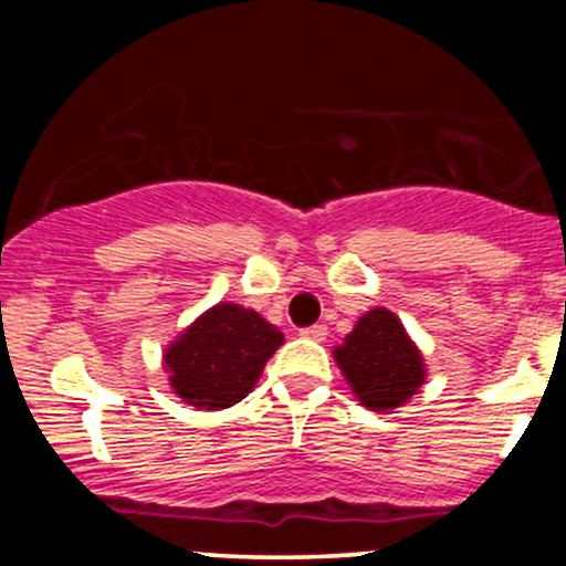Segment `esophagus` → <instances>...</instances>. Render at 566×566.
Returning <instances> with one entry per match:
<instances>
[{
  "label": "esophagus",
  "mask_w": 566,
  "mask_h": 566,
  "mask_svg": "<svg viewBox=\"0 0 566 566\" xmlns=\"http://www.w3.org/2000/svg\"><path fill=\"white\" fill-rule=\"evenodd\" d=\"M303 337H311V340H324L327 337V324H311V327L301 329Z\"/></svg>",
  "instance_id": "esophagus-1"
}]
</instances>
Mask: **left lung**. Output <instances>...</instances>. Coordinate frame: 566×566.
Here are the masks:
<instances>
[{
    "label": "left lung",
    "instance_id": "1",
    "mask_svg": "<svg viewBox=\"0 0 566 566\" xmlns=\"http://www.w3.org/2000/svg\"><path fill=\"white\" fill-rule=\"evenodd\" d=\"M335 359L361 405L386 412L423 386L426 365L391 311L373 308L356 322Z\"/></svg>",
    "mask_w": 566,
    "mask_h": 566
}]
</instances>
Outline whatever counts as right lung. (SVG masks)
<instances>
[{
	"label": "right lung",
	"mask_w": 566,
	"mask_h": 566,
	"mask_svg": "<svg viewBox=\"0 0 566 566\" xmlns=\"http://www.w3.org/2000/svg\"><path fill=\"white\" fill-rule=\"evenodd\" d=\"M282 343L284 335L261 314L237 303H218L165 350L172 391L199 409L237 405L252 391Z\"/></svg>",
	"instance_id": "right-lung-1"
}]
</instances>
